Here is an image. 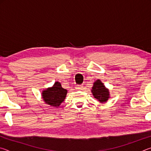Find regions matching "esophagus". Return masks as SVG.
<instances>
[{
  "label": "esophagus",
  "mask_w": 151,
  "mask_h": 151,
  "mask_svg": "<svg viewBox=\"0 0 151 151\" xmlns=\"http://www.w3.org/2000/svg\"><path fill=\"white\" fill-rule=\"evenodd\" d=\"M76 90H79V91H82L83 89V85H78L76 86Z\"/></svg>",
  "instance_id": "obj_1"
}]
</instances>
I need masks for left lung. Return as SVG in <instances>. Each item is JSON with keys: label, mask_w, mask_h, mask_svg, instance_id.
Wrapping results in <instances>:
<instances>
[{"label": "left lung", "mask_w": 151, "mask_h": 151, "mask_svg": "<svg viewBox=\"0 0 151 151\" xmlns=\"http://www.w3.org/2000/svg\"><path fill=\"white\" fill-rule=\"evenodd\" d=\"M91 91L94 98L98 99L101 103L106 102L109 98V91L105 88V86L100 80H97L96 82H94Z\"/></svg>", "instance_id": "left-lung-1"}]
</instances>
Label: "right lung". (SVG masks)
I'll return each mask as SVG.
<instances>
[{
    "instance_id": "1",
    "label": "right lung",
    "mask_w": 151,
    "mask_h": 151,
    "mask_svg": "<svg viewBox=\"0 0 151 151\" xmlns=\"http://www.w3.org/2000/svg\"><path fill=\"white\" fill-rule=\"evenodd\" d=\"M67 91L63 88L59 82H56L52 87L42 92V99L47 104L58 106L65 100Z\"/></svg>"
}]
</instances>
